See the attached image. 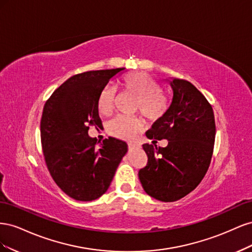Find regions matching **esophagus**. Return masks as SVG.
Masks as SVG:
<instances>
[{
	"instance_id": "1",
	"label": "esophagus",
	"mask_w": 252,
	"mask_h": 252,
	"mask_svg": "<svg viewBox=\"0 0 252 252\" xmlns=\"http://www.w3.org/2000/svg\"><path fill=\"white\" fill-rule=\"evenodd\" d=\"M128 147H129V149H134V148H140L141 146L139 144L130 142V143H128Z\"/></svg>"
}]
</instances>
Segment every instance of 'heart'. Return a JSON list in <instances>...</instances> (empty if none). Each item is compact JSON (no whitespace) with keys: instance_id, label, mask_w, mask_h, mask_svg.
<instances>
[{"instance_id":"1","label":"heart","mask_w":252,"mask_h":252,"mask_svg":"<svg viewBox=\"0 0 252 252\" xmlns=\"http://www.w3.org/2000/svg\"><path fill=\"white\" fill-rule=\"evenodd\" d=\"M122 86L127 93L136 97L135 110L141 112L144 118L156 121L162 118L168 110L169 103L161 94L158 83L146 72L128 73L122 79ZM116 89L106 86L97 97V109L103 116H109L113 109ZM142 121L138 118L120 116L109 122L107 131L114 138L131 140L142 129Z\"/></svg>"}]
</instances>
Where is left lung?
<instances>
[{"label":"left lung","instance_id":"obj_1","mask_svg":"<svg viewBox=\"0 0 252 252\" xmlns=\"http://www.w3.org/2000/svg\"><path fill=\"white\" fill-rule=\"evenodd\" d=\"M169 83L170 107L146 132L148 139H166L168 145L144 144L148 161L139 170L145 192L162 202L178 201L197 187L209 168L216 139L215 114L207 98L188 81Z\"/></svg>","mask_w":252,"mask_h":252}]
</instances>
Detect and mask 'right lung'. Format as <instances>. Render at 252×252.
I'll return each mask as SVG.
<instances>
[{
	"mask_svg": "<svg viewBox=\"0 0 252 252\" xmlns=\"http://www.w3.org/2000/svg\"><path fill=\"white\" fill-rule=\"evenodd\" d=\"M125 68L75 74L46 101L41 119V143L56 184L77 201H94L110 186L127 152L126 142L108 138L97 145L90 126L102 127L97 97L109 80Z\"/></svg>",
	"mask_w": 252,
	"mask_h": 252,
	"instance_id": "1",
	"label": "right lung"
}]
</instances>
